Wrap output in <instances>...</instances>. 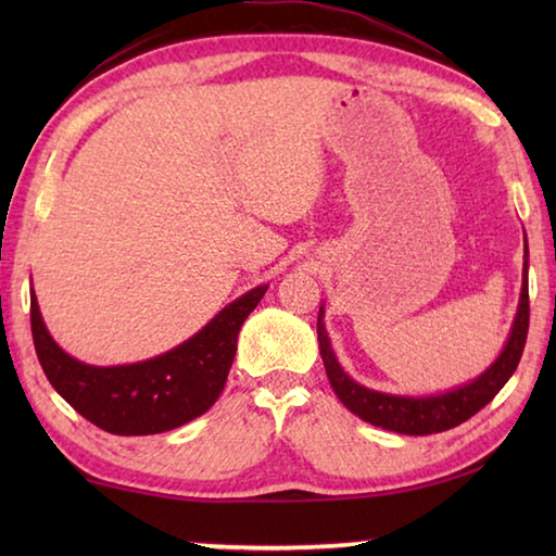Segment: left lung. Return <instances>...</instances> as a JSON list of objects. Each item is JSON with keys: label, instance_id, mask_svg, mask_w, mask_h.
Listing matches in <instances>:
<instances>
[{"label": "left lung", "instance_id": "8db88e82", "mask_svg": "<svg viewBox=\"0 0 556 556\" xmlns=\"http://www.w3.org/2000/svg\"><path fill=\"white\" fill-rule=\"evenodd\" d=\"M527 269H530V250H527V235H525V262H522V289H520V304H517V314L513 318L510 333L503 345L501 355L488 365V368L476 375L473 380L456 388L437 392V394H392L382 390L365 388V384L355 382L351 375L343 370L333 353L331 338H328L326 324H324V304L318 308V351L324 357V368L331 382L333 392L338 394L348 409L355 417L368 421L372 427H382L388 431H397V434L407 437H427L439 434V431L454 429L464 425L466 419L481 412L488 402H491L497 392L505 388V382L513 378V372L520 363L527 328H530V294H527Z\"/></svg>", "mask_w": 556, "mask_h": 556}]
</instances>
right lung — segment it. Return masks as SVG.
<instances>
[{"mask_svg":"<svg viewBox=\"0 0 556 556\" xmlns=\"http://www.w3.org/2000/svg\"><path fill=\"white\" fill-rule=\"evenodd\" d=\"M267 285L244 291L172 351L127 365L83 363L53 341L31 287V333L53 390L92 425L117 437L162 434L208 412L228 380L238 333Z\"/></svg>","mask_w":556,"mask_h":556,"instance_id":"1","label":"right lung"}]
</instances>
